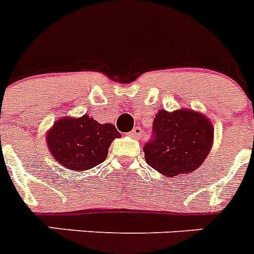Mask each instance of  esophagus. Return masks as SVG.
Wrapping results in <instances>:
<instances>
[{
  "label": "esophagus",
  "mask_w": 254,
  "mask_h": 254,
  "mask_svg": "<svg viewBox=\"0 0 254 254\" xmlns=\"http://www.w3.org/2000/svg\"><path fill=\"white\" fill-rule=\"evenodd\" d=\"M129 135L131 136V138H139V136L142 135V129H140L139 127H135L131 131H130Z\"/></svg>",
  "instance_id": "esophagus-1"
}]
</instances>
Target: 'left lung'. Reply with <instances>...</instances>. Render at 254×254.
I'll use <instances>...</instances> for the list:
<instances>
[{
    "label": "left lung",
    "instance_id": "8db88e82",
    "mask_svg": "<svg viewBox=\"0 0 254 254\" xmlns=\"http://www.w3.org/2000/svg\"><path fill=\"white\" fill-rule=\"evenodd\" d=\"M152 130L153 138L143 148L145 162L166 178L197 170L212 148V123L194 110H160Z\"/></svg>",
    "mask_w": 254,
    "mask_h": 254
}]
</instances>
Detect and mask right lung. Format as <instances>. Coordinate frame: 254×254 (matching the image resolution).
Masks as SVG:
<instances>
[{
    "label": "right lung",
    "mask_w": 254,
    "mask_h": 254,
    "mask_svg": "<svg viewBox=\"0 0 254 254\" xmlns=\"http://www.w3.org/2000/svg\"><path fill=\"white\" fill-rule=\"evenodd\" d=\"M120 136L115 125L100 124L89 115H83L55 121L46 133V142L59 164L74 171H85L102 164L112 140Z\"/></svg>",
    "instance_id": "right-lung-1"
}]
</instances>
